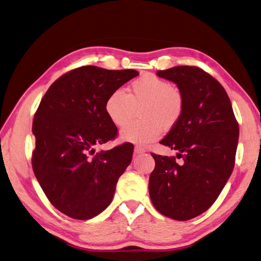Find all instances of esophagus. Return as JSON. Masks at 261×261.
Returning <instances> with one entry per match:
<instances>
[{
    "label": "esophagus",
    "mask_w": 261,
    "mask_h": 261,
    "mask_svg": "<svg viewBox=\"0 0 261 261\" xmlns=\"http://www.w3.org/2000/svg\"><path fill=\"white\" fill-rule=\"evenodd\" d=\"M135 152L136 154H144V152H146V149L145 148H142V147H140V146H137V147H135Z\"/></svg>",
    "instance_id": "1"
}]
</instances>
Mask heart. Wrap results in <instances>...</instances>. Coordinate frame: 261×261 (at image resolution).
<instances>
[{"label": "heart", "instance_id": "b5f03b06", "mask_svg": "<svg viewBox=\"0 0 261 261\" xmlns=\"http://www.w3.org/2000/svg\"><path fill=\"white\" fill-rule=\"evenodd\" d=\"M139 107L140 120L127 125L121 132V139L134 144H149L161 137L163 129L174 127L185 110L181 91L154 73H145L132 81L127 94L116 89L107 97L105 112L112 123L125 126Z\"/></svg>", "mask_w": 261, "mask_h": 261}]
</instances>
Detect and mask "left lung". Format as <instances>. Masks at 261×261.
I'll return each instance as SVG.
<instances>
[{
	"mask_svg": "<svg viewBox=\"0 0 261 261\" xmlns=\"http://www.w3.org/2000/svg\"><path fill=\"white\" fill-rule=\"evenodd\" d=\"M175 83L185 99L178 123L160 144L174 156L152 154L155 170L149 196L158 212L176 221L197 217L216 201L231 176L239 140V124L225 89L198 66L180 65L157 71Z\"/></svg>",
	"mask_w": 261,
	"mask_h": 261,
	"instance_id": "left-lung-1",
	"label": "left lung"
}]
</instances>
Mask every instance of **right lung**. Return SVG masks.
<instances>
[{
  "instance_id": "right-lung-1",
  "label": "right lung",
  "mask_w": 261,
  "mask_h": 261,
  "mask_svg": "<svg viewBox=\"0 0 261 261\" xmlns=\"http://www.w3.org/2000/svg\"><path fill=\"white\" fill-rule=\"evenodd\" d=\"M138 74L130 69L80 66L55 80L40 100L33 121V170L50 203L64 215L86 221L113 199L134 145L124 142L99 152L95 146L117 136L105 112L107 97Z\"/></svg>"
}]
</instances>
